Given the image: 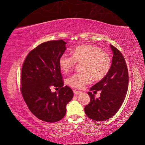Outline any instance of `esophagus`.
Listing matches in <instances>:
<instances>
[{"label":"esophagus","instance_id":"esophagus-1","mask_svg":"<svg viewBox=\"0 0 145 145\" xmlns=\"http://www.w3.org/2000/svg\"><path fill=\"white\" fill-rule=\"evenodd\" d=\"M73 93H74V94L75 95H78L80 94V93H82L81 91H77V90H73Z\"/></svg>","mask_w":145,"mask_h":145}]
</instances>
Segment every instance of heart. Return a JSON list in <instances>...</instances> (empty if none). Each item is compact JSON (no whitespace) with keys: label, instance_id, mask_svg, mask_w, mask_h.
Here are the masks:
<instances>
[{"label":"heart","instance_id":"b5f03b06","mask_svg":"<svg viewBox=\"0 0 145 145\" xmlns=\"http://www.w3.org/2000/svg\"><path fill=\"white\" fill-rule=\"evenodd\" d=\"M77 63L81 65L82 72L75 73L68 78L70 86L82 89L90 82L91 77L99 80L106 75L111 67V57L102 48L91 45L78 46L73 50L72 56L64 54L59 60L61 69L68 72Z\"/></svg>","mask_w":145,"mask_h":145}]
</instances>
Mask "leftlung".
<instances>
[{
    "label": "left lung",
    "mask_w": 145,
    "mask_h": 145,
    "mask_svg": "<svg viewBox=\"0 0 145 145\" xmlns=\"http://www.w3.org/2000/svg\"><path fill=\"white\" fill-rule=\"evenodd\" d=\"M113 53L112 65L107 74L90 91L100 90V97L95 99L89 91V104L86 105L84 111L89 118L95 121H105L116 113L123 102L128 90L129 74L125 60L121 52L110 45Z\"/></svg>",
    "instance_id": "8db88e82"
}]
</instances>
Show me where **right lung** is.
Masks as SVG:
<instances>
[{"label":"right lung","instance_id":"add662e5","mask_svg":"<svg viewBox=\"0 0 145 145\" xmlns=\"http://www.w3.org/2000/svg\"><path fill=\"white\" fill-rule=\"evenodd\" d=\"M66 44L62 40L42 43L28 54L22 66V95L32 113L44 121L54 123L62 119L73 97L70 88L63 87L59 64ZM52 86L60 89L52 92Z\"/></svg>","mask_w":145,"mask_h":145}]
</instances>
